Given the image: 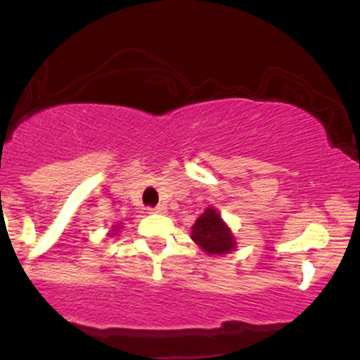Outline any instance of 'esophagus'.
Here are the masks:
<instances>
[{"label":"esophagus","mask_w":360,"mask_h":360,"mask_svg":"<svg viewBox=\"0 0 360 360\" xmlns=\"http://www.w3.org/2000/svg\"><path fill=\"white\" fill-rule=\"evenodd\" d=\"M150 212H153V214H165L167 212V207L163 205V203H160V205L155 207V209H150Z\"/></svg>","instance_id":"obj_1"}]
</instances>
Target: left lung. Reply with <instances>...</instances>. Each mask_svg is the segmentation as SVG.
<instances>
[{"label":"left lung","mask_w":360,"mask_h":360,"mask_svg":"<svg viewBox=\"0 0 360 360\" xmlns=\"http://www.w3.org/2000/svg\"><path fill=\"white\" fill-rule=\"evenodd\" d=\"M191 238L195 244L200 245L207 254H212V256L231 252L237 245L231 230L212 207L203 210L202 216L195 221L191 226Z\"/></svg>","instance_id":"obj_1"}]
</instances>
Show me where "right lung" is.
I'll return each mask as SVG.
<instances>
[{
	"mask_svg": "<svg viewBox=\"0 0 360 360\" xmlns=\"http://www.w3.org/2000/svg\"><path fill=\"white\" fill-rule=\"evenodd\" d=\"M116 230H118V226H115V230H112V231H116ZM112 235V233H111Z\"/></svg>",
	"mask_w": 360,
	"mask_h": 360,
	"instance_id": "obj_1",
	"label": "right lung"
}]
</instances>
